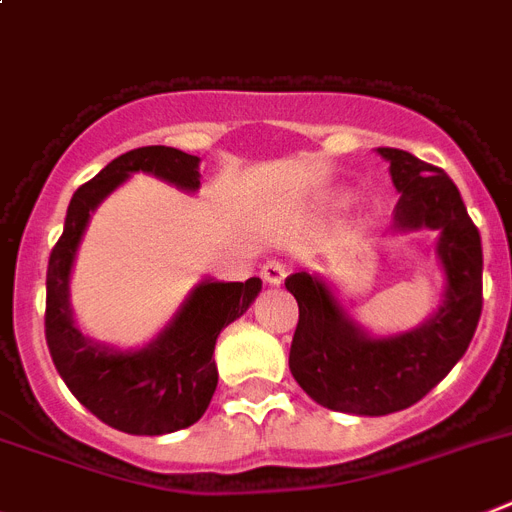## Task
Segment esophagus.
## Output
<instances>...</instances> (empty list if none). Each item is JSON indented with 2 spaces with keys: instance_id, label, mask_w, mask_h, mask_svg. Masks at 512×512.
Here are the masks:
<instances>
[{
  "instance_id": "34e87169",
  "label": "esophagus",
  "mask_w": 512,
  "mask_h": 512,
  "mask_svg": "<svg viewBox=\"0 0 512 512\" xmlns=\"http://www.w3.org/2000/svg\"><path fill=\"white\" fill-rule=\"evenodd\" d=\"M287 272H290V266L279 259H269L264 266H261V277H264L269 285H282L287 277Z\"/></svg>"
}]
</instances>
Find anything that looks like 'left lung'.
<instances>
[{"label": "left lung", "mask_w": 512, "mask_h": 512, "mask_svg": "<svg viewBox=\"0 0 512 512\" xmlns=\"http://www.w3.org/2000/svg\"><path fill=\"white\" fill-rule=\"evenodd\" d=\"M399 189L393 220L399 230H440L438 253L448 295L435 318L417 331L373 339L362 334L310 274L285 279L300 308L290 370L310 399L347 414L401 412L417 404L451 373L469 349L482 316V238L456 183L443 168L396 147H381Z\"/></svg>", "instance_id": "8db88e82"}]
</instances>
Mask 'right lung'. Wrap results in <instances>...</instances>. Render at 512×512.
Returning <instances> with one entry per match:
<instances>
[{
  "instance_id": "right-lung-1",
  "label": "right lung",
  "mask_w": 512,
  "mask_h": 512,
  "mask_svg": "<svg viewBox=\"0 0 512 512\" xmlns=\"http://www.w3.org/2000/svg\"><path fill=\"white\" fill-rule=\"evenodd\" d=\"M199 157L176 147H139L116 157L98 176L74 191L64 233L48 256L46 344L69 391L100 422L129 435H165L194 425L207 412L217 388L214 342L227 323L246 313L261 279L202 282L165 334L142 352H113L87 342L69 310V269L85 233L87 217L129 173L157 178L194 191Z\"/></svg>"
}]
</instances>
